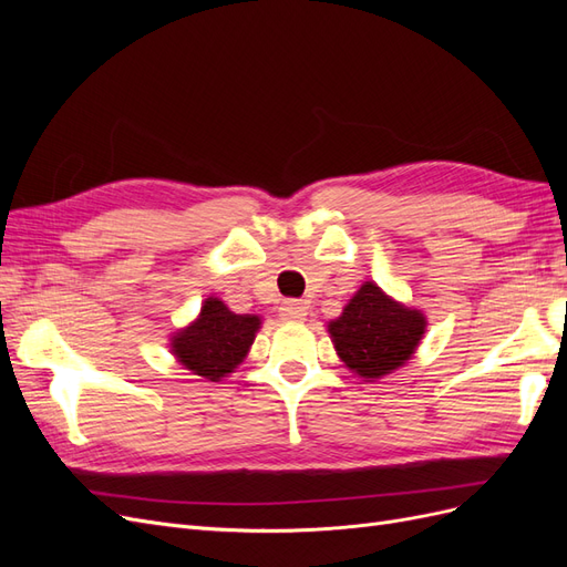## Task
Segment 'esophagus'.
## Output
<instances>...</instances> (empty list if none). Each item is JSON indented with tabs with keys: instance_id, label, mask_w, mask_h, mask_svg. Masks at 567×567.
<instances>
[{
	"instance_id": "obj_1",
	"label": "esophagus",
	"mask_w": 567,
	"mask_h": 567,
	"mask_svg": "<svg viewBox=\"0 0 567 567\" xmlns=\"http://www.w3.org/2000/svg\"><path fill=\"white\" fill-rule=\"evenodd\" d=\"M307 305L302 300H286L279 310V317L284 321H305L307 319Z\"/></svg>"
}]
</instances>
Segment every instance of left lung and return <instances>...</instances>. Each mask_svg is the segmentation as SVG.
<instances>
[{
	"label": "left lung",
	"mask_w": 567,
	"mask_h": 567,
	"mask_svg": "<svg viewBox=\"0 0 567 567\" xmlns=\"http://www.w3.org/2000/svg\"><path fill=\"white\" fill-rule=\"evenodd\" d=\"M338 357L362 379H381L406 364L425 333L419 310L392 300L373 281H364L342 315L329 321Z\"/></svg>",
	"instance_id": "8db88e82"
}]
</instances>
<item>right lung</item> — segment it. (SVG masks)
I'll return each mask as SVG.
<instances>
[{
	"mask_svg": "<svg viewBox=\"0 0 567 567\" xmlns=\"http://www.w3.org/2000/svg\"><path fill=\"white\" fill-rule=\"evenodd\" d=\"M260 323L257 315H234L219 298H208L198 319L177 331L169 348L184 369L217 383L244 362Z\"/></svg>",
	"mask_w": 567,
	"mask_h": 567,
	"instance_id": "right-lung-1",
	"label": "right lung"
}]
</instances>
